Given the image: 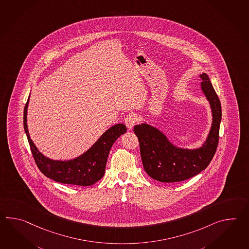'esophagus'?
<instances>
[{
  "instance_id": "1",
  "label": "esophagus",
  "mask_w": 249,
  "mask_h": 249,
  "mask_svg": "<svg viewBox=\"0 0 249 249\" xmlns=\"http://www.w3.org/2000/svg\"><path fill=\"white\" fill-rule=\"evenodd\" d=\"M125 124L127 126L128 130H131L134 126L136 125V123L138 122V118L136 116V114L134 113H129L127 114V117L125 118Z\"/></svg>"
}]
</instances>
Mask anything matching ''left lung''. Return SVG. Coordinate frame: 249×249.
Returning a JSON list of instances; mask_svg holds the SVG:
<instances>
[{
	"label": "left lung",
	"mask_w": 249,
	"mask_h": 249,
	"mask_svg": "<svg viewBox=\"0 0 249 249\" xmlns=\"http://www.w3.org/2000/svg\"><path fill=\"white\" fill-rule=\"evenodd\" d=\"M201 89L209 101L213 123L207 139L200 148L184 149L172 144L159 129L142 123L134 127L138 137L144 171L160 182H179L197 175L209 165L219 143L221 121V102L211 83L203 73Z\"/></svg>",
	"instance_id": "8db88e82"
}]
</instances>
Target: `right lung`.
<instances>
[{
	"instance_id": "add662e5",
	"label": "right lung",
	"mask_w": 249,
	"mask_h": 249,
	"mask_svg": "<svg viewBox=\"0 0 249 249\" xmlns=\"http://www.w3.org/2000/svg\"><path fill=\"white\" fill-rule=\"evenodd\" d=\"M29 97L24 108V129L34 159L41 172L56 182L77 186H91L105 175V166L111 146L117 138L127 131L124 124H117L106 130L83 155L70 160H54L42 155L30 139L27 125Z\"/></svg>"
}]
</instances>
